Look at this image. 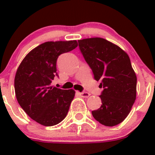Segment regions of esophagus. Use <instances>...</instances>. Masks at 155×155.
Wrapping results in <instances>:
<instances>
[{
    "instance_id": "obj_1",
    "label": "esophagus",
    "mask_w": 155,
    "mask_h": 155,
    "mask_svg": "<svg viewBox=\"0 0 155 155\" xmlns=\"http://www.w3.org/2000/svg\"><path fill=\"white\" fill-rule=\"evenodd\" d=\"M79 94L80 95L81 97H88L89 96H90V94L87 93V92H79Z\"/></svg>"
}]
</instances>
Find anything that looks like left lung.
<instances>
[{"label":"left lung","instance_id":"1","mask_svg":"<svg viewBox=\"0 0 155 155\" xmlns=\"http://www.w3.org/2000/svg\"><path fill=\"white\" fill-rule=\"evenodd\" d=\"M78 42L94 78L104 88L100 95L102 105L92 111V115L104 125H117L127 118L137 96V76L129 56L105 39L94 37Z\"/></svg>","mask_w":155,"mask_h":155}]
</instances>
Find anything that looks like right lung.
I'll use <instances>...</instances> for the list:
<instances>
[{"mask_svg": "<svg viewBox=\"0 0 155 155\" xmlns=\"http://www.w3.org/2000/svg\"><path fill=\"white\" fill-rule=\"evenodd\" d=\"M76 40L46 42L31 50L20 64L14 86L20 107L30 118L44 126H53L68 115L75 96L73 89L51 86L60 54L77 47Z\"/></svg>", "mask_w": 155, "mask_h": 155, "instance_id": "add662e5", "label": "right lung"}]
</instances>
